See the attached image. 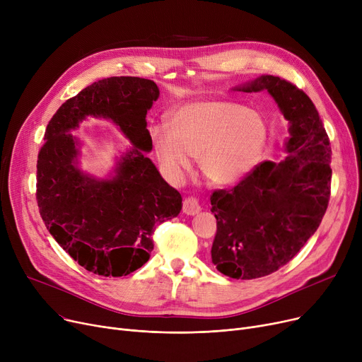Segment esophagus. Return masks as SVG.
Wrapping results in <instances>:
<instances>
[{
	"mask_svg": "<svg viewBox=\"0 0 362 362\" xmlns=\"http://www.w3.org/2000/svg\"><path fill=\"white\" fill-rule=\"evenodd\" d=\"M201 211V205L195 198H186L183 201V213L187 216H195Z\"/></svg>",
	"mask_w": 362,
	"mask_h": 362,
	"instance_id": "esophagus-1",
	"label": "esophagus"
}]
</instances>
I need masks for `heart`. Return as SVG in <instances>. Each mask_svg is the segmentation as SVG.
I'll return each instance as SVG.
<instances>
[{
  "label": "heart",
  "mask_w": 362,
  "mask_h": 362,
  "mask_svg": "<svg viewBox=\"0 0 362 362\" xmlns=\"http://www.w3.org/2000/svg\"><path fill=\"white\" fill-rule=\"evenodd\" d=\"M152 146L168 179L179 182L199 158L202 175L233 185L257 167L267 141L261 112L233 101L199 100L177 107L170 127L149 129Z\"/></svg>",
  "instance_id": "heart-1"
}]
</instances>
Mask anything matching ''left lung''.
<instances>
[{
	"label": "left lung",
	"instance_id": "8db88e82",
	"mask_svg": "<svg viewBox=\"0 0 362 362\" xmlns=\"http://www.w3.org/2000/svg\"><path fill=\"white\" fill-rule=\"evenodd\" d=\"M232 90H267L289 122L286 158L261 163L211 197L213 264L224 276L251 280L288 264L318 229L330 198L332 148L315 105L295 85L262 74Z\"/></svg>",
	"mask_w": 362,
	"mask_h": 362
}]
</instances>
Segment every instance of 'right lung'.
Masks as SVG:
<instances>
[{
    "label": "right lung",
    "instance_id": "1",
    "mask_svg": "<svg viewBox=\"0 0 362 362\" xmlns=\"http://www.w3.org/2000/svg\"><path fill=\"white\" fill-rule=\"evenodd\" d=\"M160 97L154 81L120 76L93 82L49 120L36 164V199L51 236L93 274L122 277L141 269L154 250L156 226L175 218L182 197L146 154V112ZM88 118L110 119L131 142L104 178L81 168L80 139Z\"/></svg>",
    "mask_w": 362,
    "mask_h": 362
}]
</instances>
